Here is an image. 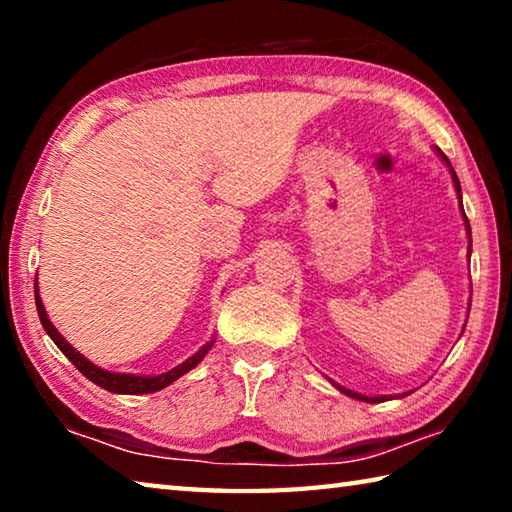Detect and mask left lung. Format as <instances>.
<instances>
[{
	"label": "left lung",
	"mask_w": 512,
	"mask_h": 512,
	"mask_svg": "<svg viewBox=\"0 0 512 512\" xmlns=\"http://www.w3.org/2000/svg\"><path fill=\"white\" fill-rule=\"evenodd\" d=\"M436 151V155L440 160H443L445 164H447V169H449V173H452V183H454V189H456V196H458V207H461V214H463V223H465V232H467V239H470V246H467V262H470V255H472V230H470V221H467V216H465V210H463V194H461V183H458V176H456V171H454V167L452 164H449V160H447V155L440 151V149H433ZM470 307H472V300L467 302V316H470ZM465 329V327H463ZM332 381V379H329ZM332 386L334 388H339V391L343 393V395H348V397H354V400H359V402H370V404H377V402H386V400H395V397H404V395H409V393H402V395H363V393H357V391H350V388H345V386H341V384H336V381H332Z\"/></svg>",
	"instance_id": "8db88e82"
}]
</instances>
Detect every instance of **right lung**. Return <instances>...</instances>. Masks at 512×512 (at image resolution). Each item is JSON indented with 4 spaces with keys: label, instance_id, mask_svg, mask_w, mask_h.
Returning a JSON list of instances; mask_svg holds the SVG:
<instances>
[{
    "label": "right lung",
    "instance_id": "right-lung-1",
    "mask_svg": "<svg viewBox=\"0 0 512 512\" xmlns=\"http://www.w3.org/2000/svg\"><path fill=\"white\" fill-rule=\"evenodd\" d=\"M36 307H38V316H40L42 327H45L49 339L58 345L60 352H63L65 357L72 361L76 368H79V372H83V375L92 381V384H97L101 388H106V391L117 393V395H144V393L162 391V388H167L176 379L187 375L189 370H194L198 363L205 359V354L212 350V345L216 341L212 336V339L207 341L201 350L194 352L192 357L185 359L183 363H178L176 368L162 372V375H133V372H112V370L97 366V363H92L88 357H83V354L76 350L72 343L65 341V336L54 327V323L49 320L45 305H42L40 289H38V275H36Z\"/></svg>",
    "mask_w": 512,
    "mask_h": 512
}]
</instances>
